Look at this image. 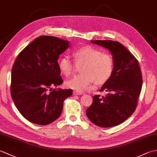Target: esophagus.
<instances>
[{"instance_id":"obj_1","label":"esophagus","mask_w":157,"mask_h":157,"mask_svg":"<svg viewBox=\"0 0 157 157\" xmlns=\"http://www.w3.org/2000/svg\"><path fill=\"white\" fill-rule=\"evenodd\" d=\"M73 95L76 96V95H82V92H78V91H76V90H75V91H73Z\"/></svg>"}]
</instances>
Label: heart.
<instances>
[{
	"mask_svg": "<svg viewBox=\"0 0 157 157\" xmlns=\"http://www.w3.org/2000/svg\"><path fill=\"white\" fill-rule=\"evenodd\" d=\"M73 56L77 64L82 65L80 72L65 82L67 88L76 91H86L90 89L93 82L102 84L111 78L114 61L112 56L102 53L99 49L90 46H86L75 50ZM58 67L60 71L65 76H69L74 68L73 61L68 56H63L59 59Z\"/></svg>",
	"mask_w": 157,
	"mask_h": 157,
	"instance_id": "1",
	"label": "heart"
}]
</instances>
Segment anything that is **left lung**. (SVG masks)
Instances as JSON below:
<instances>
[{"label":"left lung","mask_w":157,"mask_h":157,"mask_svg":"<svg viewBox=\"0 0 157 157\" xmlns=\"http://www.w3.org/2000/svg\"><path fill=\"white\" fill-rule=\"evenodd\" d=\"M111 52L114 69L100 92L106 96L95 95L91 106L86 109L90 121L102 128L121 124L131 116L137 106L142 86V77L138 61L121 43L113 40H91Z\"/></svg>","instance_id":"left-lung-1"}]
</instances>
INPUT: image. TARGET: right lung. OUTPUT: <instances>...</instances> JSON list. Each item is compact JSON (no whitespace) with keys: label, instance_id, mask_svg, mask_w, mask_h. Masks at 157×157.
<instances>
[{"label":"right lung","instance_id":"obj_1","mask_svg":"<svg viewBox=\"0 0 157 157\" xmlns=\"http://www.w3.org/2000/svg\"><path fill=\"white\" fill-rule=\"evenodd\" d=\"M69 42L51 36L36 38L19 53L11 71V97L19 113L29 121L48 125L61 115L63 102L71 89H52L63 84L59 56Z\"/></svg>","mask_w":157,"mask_h":157}]
</instances>
